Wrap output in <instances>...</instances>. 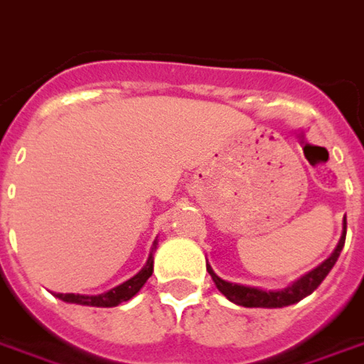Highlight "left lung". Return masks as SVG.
<instances>
[{"label":"left lung","mask_w":364,"mask_h":364,"mask_svg":"<svg viewBox=\"0 0 364 364\" xmlns=\"http://www.w3.org/2000/svg\"><path fill=\"white\" fill-rule=\"evenodd\" d=\"M345 234H347V220L343 218V232H341V237H339V244L333 250V253L329 255L328 259L320 263L318 267L308 271L306 274H302L300 279H296L294 282H290L289 287L277 290H265L259 289V287H247V284H240V282H230L224 281L222 277L214 273L213 267L206 263V271L213 277L216 289L220 290L224 296L228 298L230 302H234L237 306H245V308H284V306L296 304L302 298H306L308 294H312L314 290L318 289L321 284V281L328 277V273L336 265L339 253L343 250L345 244Z\"/></svg>","instance_id":"1"}]
</instances>
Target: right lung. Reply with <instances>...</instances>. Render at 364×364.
Instances as JSON below:
<instances>
[{
  "label": "right lung",
  "mask_w": 364,
  "mask_h": 364,
  "mask_svg": "<svg viewBox=\"0 0 364 364\" xmlns=\"http://www.w3.org/2000/svg\"><path fill=\"white\" fill-rule=\"evenodd\" d=\"M158 247V240L151 245V252L148 255V261L134 277H130L128 281H124L119 287L107 290V292H101V294H74V292H68V294H62V292H52L54 296L64 300V302H70V304H82V306H95V308H112V306H119L120 302H127L130 298L138 294V290L142 289L146 281L150 279L151 273H154V252Z\"/></svg>",
  "instance_id": "add662e5"
}]
</instances>
